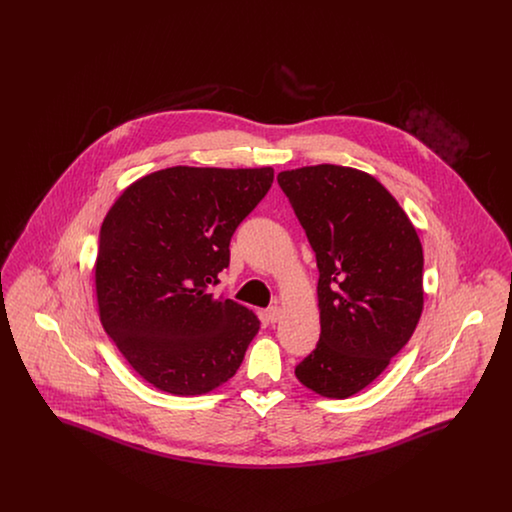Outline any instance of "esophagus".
I'll return each instance as SVG.
<instances>
[{"label":"esophagus","instance_id":"esophagus-1","mask_svg":"<svg viewBox=\"0 0 512 512\" xmlns=\"http://www.w3.org/2000/svg\"><path fill=\"white\" fill-rule=\"evenodd\" d=\"M267 318L270 322H278L282 318V307L276 303L267 309Z\"/></svg>","mask_w":512,"mask_h":512}]
</instances>
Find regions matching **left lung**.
I'll use <instances>...</instances> for the list:
<instances>
[{"label": "left lung", "instance_id": "left-lung-1", "mask_svg": "<svg viewBox=\"0 0 512 512\" xmlns=\"http://www.w3.org/2000/svg\"><path fill=\"white\" fill-rule=\"evenodd\" d=\"M317 255L320 340L295 366L322 397L365 390L411 340L422 315L424 255L397 199L370 174L315 165L278 174Z\"/></svg>", "mask_w": 512, "mask_h": 512}]
</instances>
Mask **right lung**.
I'll use <instances>...</instances> for the list:
<instances>
[{"mask_svg":"<svg viewBox=\"0 0 512 512\" xmlns=\"http://www.w3.org/2000/svg\"><path fill=\"white\" fill-rule=\"evenodd\" d=\"M274 180L263 169L171 167L130 184L99 230V318L157 390L201 395L228 382L259 332L244 305L209 292L230 240Z\"/></svg>","mask_w":512,"mask_h":512,"instance_id":"1","label":"right lung"}]
</instances>
